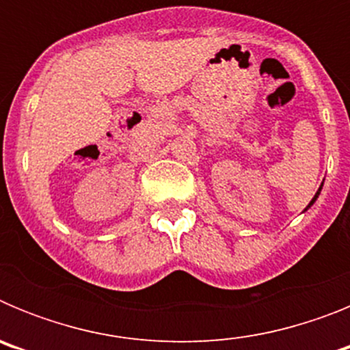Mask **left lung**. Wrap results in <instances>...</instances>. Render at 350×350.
Instances as JSON below:
<instances>
[{
    "instance_id": "8db88e82",
    "label": "left lung",
    "mask_w": 350,
    "mask_h": 350,
    "mask_svg": "<svg viewBox=\"0 0 350 350\" xmlns=\"http://www.w3.org/2000/svg\"><path fill=\"white\" fill-rule=\"evenodd\" d=\"M321 189H323V185H321V187H319V191H317V193H315V196L312 198V202L308 203V206H307V208H310V206L314 205V203H315V200H317V198H319V194H321ZM307 208H305V210H307Z\"/></svg>"
}]
</instances>
